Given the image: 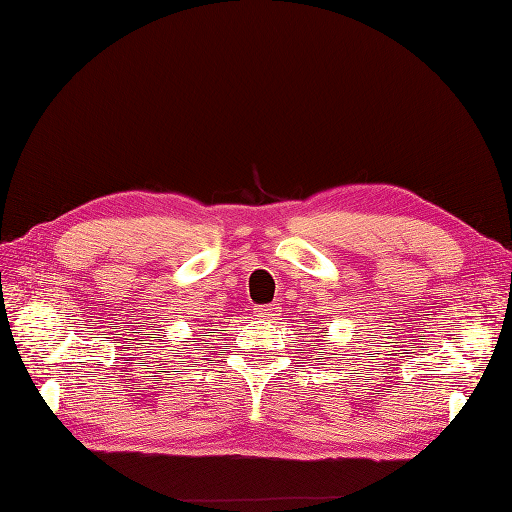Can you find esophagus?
<instances>
[{
    "mask_svg": "<svg viewBox=\"0 0 512 512\" xmlns=\"http://www.w3.org/2000/svg\"><path fill=\"white\" fill-rule=\"evenodd\" d=\"M277 312H280V307H277L275 303H271V305H258L256 307V316L262 318V320H275V316H280Z\"/></svg>",
    "mask_w": 512,
    "mask_h": 512,
    "instance_id": "1",
    "label": "esophagus"
}]
</instances>
